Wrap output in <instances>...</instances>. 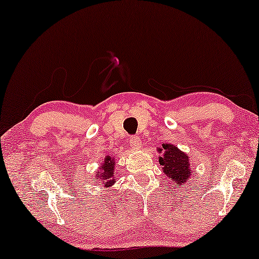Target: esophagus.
I'll use <instances>...</instances> for the list:
<instances>
[{"instance_id": "esophagus-1", "label": "esophagus", "mask_w": 259, "mask_h": 259, "mask_svg": "<svg viewBox=\"0 0 259 259\" xmlns=\"http://www.w3.org/2000/svg\"><path fill=\"white\" fill-rule=\"evenodd\" d=\"M129 144L131 145V148H134V149H141L142 148V141L137 136L131 137L130 141H129Z\"/></svg>"}]
</instances>
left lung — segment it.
<instances>
[{
	"mask_svg": "<svg viewBox=\"0 0 259 259\" xmlns=\"http://www.w3.org/2000/svg\"><path fill=\"white\" fill-rule=\"evenodd\" d=\"M158 152L161 153V156H159V164L163 166L161 169L177 187L183 186L190 181L192 168L190 157L186 153L180 151L177 146L169 143L161 144Z\"/></svg>",
	"mask_w": 259,
	"mask_h": 259,
	"instance_id": "8db88e82",
	"label": "left lung"
}]
</instances>
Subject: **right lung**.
<instances>
[{
  "instance_id": "1",
  "label": "right lung",
  "mask_w": 259,
  "mask_h": 259,
  "mask_svg": "<svg viewBox=\"0 0 259 259\" xmlns=\"http://www.w3.org/2000/svg\"><path fill=\"white\" fill-rule=\"evenodd\" d=\"M114 167H115L114 157L107 156L105 161L101 164V167H100L98 173H96V177H98L99 181H101L105 187H110L116 183Z\"/></svg>"
}]
</instances>
